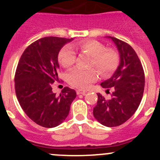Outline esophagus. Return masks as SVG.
<instances>
[{
    "label": "esophagus",
    "mask_w": 160,
    "mask_h": 160,
    "mask_svg": "<svg viewBox=\"0 0 160 160\" xmlns=\"http://www.w3.org/2000/svg\"><path fill=\"white\" fill-rule=\"evenodd\" d=\"M87 91H85V90H77V93L78 95L80 94H82V95H85L86 94Z\"/></svg>",
    "instance_id": "34e87169"
}]
</instances>
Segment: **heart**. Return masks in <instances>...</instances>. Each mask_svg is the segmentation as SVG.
I'll use <instances>...</instances> for the list:
<instances>
[{"label":"heart","instance_id":"1","mask_svg":"<svg viewBox=\"0 0 160 160\" xmlns=\"http://www.w3.org/2000/svg\"><path fill=\"white\" fill-rule=\"evenodd\" d=\"M79 49L81 52L91 56L90 65L96 67L101 73L106 74L116 67L118 56L113 51L107 50L102 43L98 41H86L80 43ZM59 61L65 68H68L75 62L76 52L73 47L67 45L62 47L59 52ZM98 73L94 70H83L72 69L67 74V81L71 86L79 89H85L90 83L96 80Z\"/></svg>","mask_w":160,"mask_h":160}]
</instances>
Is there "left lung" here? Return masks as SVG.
Instances as JSON below:
<instances>
[{
	"label": "left lung",
	"mask_w": 160,
	"mask_h": 160,
	"mask_svg": "<svg viewBox=\"0 0 160 160\" xmlns=\"http://www.w3.org/2000/svg\"><path fill=\"white\" fill-rule=\"evenodd\" d=\"M114 42L118 51L119 65L109 79L101 83L108 91L112 88L110 100L98 93L93 114L96 120L107 127L122 125L136 111L142 101L145 87L142 66L132 46L125 42L106 36Z\"/></svg>",
	"instance_id": "left-lung-1"
}]
</instances>
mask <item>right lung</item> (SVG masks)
<instances>
[{
	"label": "right lung",
	"instance_id": "obj_1",
	"mask_svg": "<svg viewBox=\"0 0 160 160\" xmlns=\"http://www.w3.org/2000/svg\"><path fill=\"white\" fill-rule=\"evenodd\" d=\"M73 38L45 37L32 43L19 59L14 77L18 101L30 119L40 126L54 128L65 121L74 90L64 88L59 95L52 90L58 79V55Z\"/></svg>",
	"mask_w": 160,
	"mask_h": 160
}]
</instances>
